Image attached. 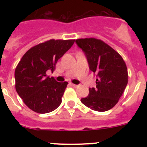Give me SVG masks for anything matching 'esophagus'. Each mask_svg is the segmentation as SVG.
I'll use <instances>...</instances> for the list:
<instances>
[{"instance_id":"1","label":"esophagus","mask_w":147,"mask_h":147,"mask_svg":"<svg viewBox=\"0 0 147 147\" xmlns=\"http://www.w3.org/2000/svg\"><path fill=\"white\" fill-rule=\"evenodd\" d=\"M70 85H71V86H72V87H74V88L78 87V85H75V84H72V83H70Z\"/></svg>"}]
</instances>
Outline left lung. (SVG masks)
Returning a JSON list of instances; mask_svg holds the SVG:
<instances>
[{
  "label": "left lung",
  "instance_id": "obj_1",
  "mask_svg": "<svg viewBox=\"0 0 147 147\" xmlns=\"http://www.w3.org/2000/svg\"><path fill=\"white\" fill-rule=\"evenodd\" d=\"M76 42L87 58L89 69L96 74V88H89L88 97L81 99L86 107L107 111L114 107L128 82L127 65L117 52L95 38L78 39Z\"/></svg>",
  "mask_w": 147,
  "mask_h": 147
}]
</instances>
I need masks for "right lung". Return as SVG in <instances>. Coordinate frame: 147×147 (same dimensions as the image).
<instances>
[{"label":"right lung","mask_w":147,"mask_h":147,"mask_svg":"<svg viewBox=\"0 0 147 147\" xmlns=\"http://www.w3.org/2000/svg\"><path fill=\"white\" fill-rule=\"evenodd\" d=\"M75 40H50L29 49L15 69V88L27 107L39 114L57 108L68 82H58L47 76L53 71L59 59L74 44Z\"/></svg>","instance_id":"1"}]
</instances>
